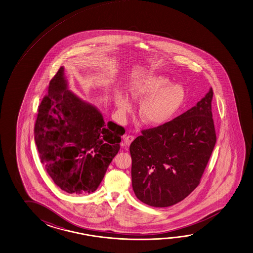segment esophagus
I'll return each instance as SVG.
<instances>
[{
	"label": "esophagus",
	"mask_w": 253,
	"mask_h": 253,
	"mask_svg": "<svg viewBox=\"0 0 253 253\" xmlns=\"http://www.w3.org/2000/svg\"><path fill=\"white\" fill-rule=\"evenodd\" d=\"M123 139H124L125 144L129 146V145H130V143L133 142V139H134V136H133V135H125Z\"/></svg>",
	"instance_id": "1"
}]
</instances>
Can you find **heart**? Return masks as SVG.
I'll return each mask as SVG.
<instances>
[{
    "label": "heart",
    "mask_w": 253,
    "mask_h": 253,
    "mask_svg": "<svg viewBox=\"0 0 253 253\" xmlns=\"http://www.w3.org/2000/svg\"><path fill=\"white\" fill-rule=\"evenodd\" d=\"M130 94L134 101H142L139 114L141 120L150 126H162L169 122L184 103L185 91L179 84H171L162 75L151 76L133 84ZM117 105L121 113L131 111V103L120 97Z\"/></svg>",
    "instance_id": "1"
}]
</instances>
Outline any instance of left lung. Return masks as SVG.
<instances>
[{
  "label": "left lung",
  "instance_id": "8db88e82",
  "mask_svg": "<svg viewBox=\"0 0 253 253\" xmlns=\"http://www.w3.org/2000/svg\"><path fill=\"white\" fill-rule=\"evenodd\" d=\"M213 90L166 124L142 131L130 145L135 196L152 207H169L197 187L216 143Z\"/></svg>",
  "mask_w": 253,
  "mask_h": 253
}]
</instances>
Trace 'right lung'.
<instances>
[{
  "label": "right lung",
  "mask_w": 253,
  "mask_h": 253,
  "mask_svg": "<svg viewBox=\"0 0 253 253\" xmlns=\"http://www.w3.org/2000/svg\"><path fill=\"white\" fill-rule=\"evenodd\" d=\"M124 133V127L106 124L95 106L69 90L60 67L38 107L35 125L41 163L56 185L71 194L96 191Z\"/></svg>",
  "instance_id": "obj_1"
}]
</instances>
